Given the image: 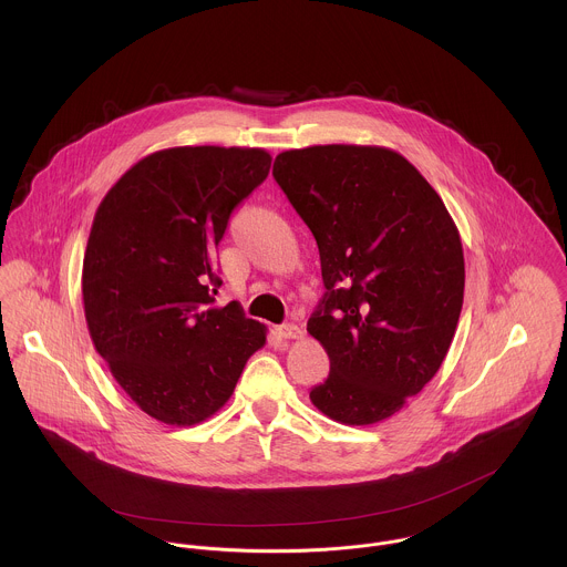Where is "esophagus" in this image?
<instances>
[{"instance_id":"obj_1","label":"esophagus","mask_w":567,"mask_h":567,"mask_svg":"<svg viewBox=\"0 0 567 567\" xmlns=\"http://www.w3.org/2000/svg\"><path fill=\"white\" fill-rule=\"evenodd\" d=\"M277 333H279L281 338H301V336H303V331L295 323L279 324V327H277Z\"/></svg>"}]
</instances>
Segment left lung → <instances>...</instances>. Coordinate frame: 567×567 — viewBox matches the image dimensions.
I'll use <instances>...</instances> for the list:
<instances>
[{"mask_svg":"<svg viewBox=\"0 0 567 567\" xmlns=\"http://www.w3.org/2000/svg\"><path fill=\"white\" fill-rule=\"evenodd\" d=\"M272 176L310 227L324 292L308 331L329 355L310 400L344 425L404 408L441 369L465 292L458 229L419 169L380 146L277 155Z\"/></svg>","mask_w":567,"mask_h":567,"instance_id":"left-lung-1","label":"left lung"}]
</instances>
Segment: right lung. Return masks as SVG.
Wrapping results in <instances>:
<instances>
[{
  "mask_svg": "<svg viewBox=\"0 0 567 567\" xmlns=\"http://www.w3.org/2000/svg\"><path fill=\"white\" fill-rule=\"evenodd\" d=\"M261 148L181 146L135 163L100 203L82 261L84 319L126 395L167 425H194L234 395L266 327L220 288L216 248L264 183Z\"/></svg>",
  "mask_w": 567,
  "mask_h": 567,
  "instance_id": "add662e5",
  "label": "right lung"
}]
</instances>
